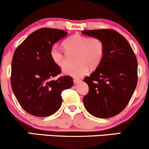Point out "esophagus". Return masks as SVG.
Here are the masks:
<instances>
[{
  "label": "esophagus",
  "mask_w": 149,
  "mask_h": 149,
  "mask_svg": "<svg viewBox=\"0 0 149 149\" xmlns=\"http://www.w3.org/2000/svg\"><path fill=\"white\" fill-rule=\"evenodd\" d=\"M80 81H81V80L80 79H73V83H74V84H78V83H79Z\"/></svg>",
  "instance_id": "34e87169"
}]
</instances>
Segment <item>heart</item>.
<instances>
[{
  "instance_id": "1",
  "label": "heart",
  "mask_w": 149,
  "mask_h": 149,
  "mask_svg": "<svg viewBox=\"0 0 149 149\" xmlns=\"http://www.w3.org/2000/svg\"><path fill=\"white\" fill-rule=\"evenodd\" d=\"M64 47L68 53H78L75 67L68 66L63 69V73L74 78H80L88 74L91 69H96L103 59L105 53L104 42L98 38H90L74 34L66 39ZM50 57L54 64L64 67L66 64V56L57 45L50 49Z\"/></svg>"
}]
</instances>
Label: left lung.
Instances as JSON below:
<instances>
[{"instance_id": "left-lung-1", "label": "left lung", "mask_w": 149, "mask_h": 149, "mask_svg": "<svg viewBox=\"0 0 149 149\" xmlns=\"http://www.w3.org/2000/svg\"><path fill=\"white\" fill-rule=\"evenodd\" d=\"M82 33L104 42L102 62L84 81L89 92L83 104L91 115L109 118L120 113L129 103L137 84V61L130 45L112 29L87 30Z\"/></svg>"}]
</instances>
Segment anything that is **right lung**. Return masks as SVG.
<instances>
[{"mask_svg":"<svg viewBox=\"0 0 149 149\" xmlns=\"http://www.w3.org/2000/svg\"><path fill=\"white\" fill-rule=\"evenodd\" d=\"M67 33L60 29H40L15 49L12 61V89L21 107L31 115H52L62 103L61 92L73 86L70 76L51 80L61 69L51 59L50 49Z\"/></svg>","mask_w":149,"mask_h":149,"instance_id":"obj_1","label":"right lung"}]
</instances>
